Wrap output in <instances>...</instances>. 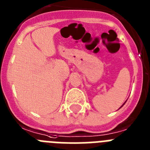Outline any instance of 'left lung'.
Segmentation results:
<instances>
[{
    "instance_id": "8db88e82",
    "label": "left lung",
    "mask_w": 150,
    "mask_h": 150,
    "mask_svg": "<svg viewBox=\"0 0 150 150\" xmlns=\"http://www.w3.org/2000/svg\"><path fill=\"white\" fill-rule=\"evenodd\" d=\"M126 101H127V100H126ZM126 101H125V103H123V105H122V106H121V107H120V108H122V106H124V105H125V103H126ZM120 108H119V109H120Z\"/></svg>"
}]
</instances>
